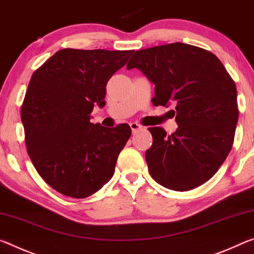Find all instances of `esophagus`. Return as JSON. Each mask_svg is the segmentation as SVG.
<instances>
[{"label": "esophagus", "mask_w": 254, "mask_h": 254, "mask_svg": "<svg viewBox=\"0 0 254 254\" xmlns=\"http://www.w3.org/2000/svg\"><path fill=\"white\" fill-rule=\"evenodd\" d=\"M129 126H130V128H131L132 134H136V132H138L139 130L143 129L142 125H139V124H137V123H130Z\"/></svg>", "instance_id": "esophagus-1"}]
</instances>
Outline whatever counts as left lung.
Wrapping results in <instances>:
<instances>
[{
  "label": "left lung",
  "instance_id": "1",
  "mask_svg": "<svg viewBox=\"0 0 254 254\" xmlns=\"http://www.w3.org/2000/svg\"><path fill=\"white\" fill-rule=\"evenodd\" d=\"M134 67L155 84L153 105L176 106L173 134L148 128L153 144L145 159L151 177L176 191L205 184L233 146L239 119L234 81L213 53L182 43L137 51L127 64Z\"/></svg>",
  "mask_w": 254,
  "mask_h": 254
}]
</instances>
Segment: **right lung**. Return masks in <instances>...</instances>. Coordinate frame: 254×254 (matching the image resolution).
<instances>
[{"instance_id":"1","label":"right lung","mask_w":254,"mask_h":254,"mask_svg":"<svg viewBox=\"0 0 254 254\" xmlns=\"http://www.w3.org/2000/svg\"><path fill=\"white\" fill-rule=\"evenodd\" d=\"M134 51L65 48L32 74L21 108L27 152L53 189L86 198L110 180L131 135L90 122L93 107L106 105V86Z\"/></svg>"}]
</instances>
